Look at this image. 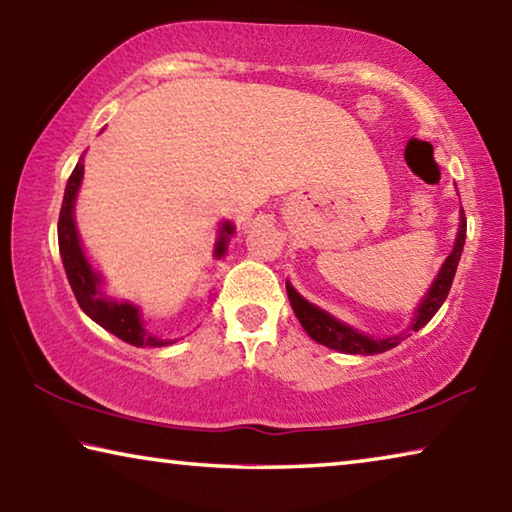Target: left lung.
<instances>
[{"mask_svg": "<svg viewBox=\"0 0 512 512\" xmlns=\"http://www.w3.org/2000/svg\"><path fill=\"white\" fill-rule=\"evenodd\" d=\"M465 230H467V223H465V212L461 207V210H458V232H456L452 253L447 255L443 266H440V271L436 273V277H433L431 287L418 302V307L413 309L409 327L400 334L372 336V334L361 332V329L343 323V320L332 316L329 311L316 307L314 302H309L305 296H300L296 287L287 280V296H289L293 314H296L302 329H305L311 339L320 345H325L329 350H339L343 354H363V357L391 350L395 345H400L411 332H418V329L427 325L429 320L436 316V311L443 307V302L447 300V293L452 289L458 262H461L463 246H465Z\"/></svg>", "mask_w": 512, "mask_h": 512, "instance_id": "8db88e82", "label": "left lung"}]
</instances>
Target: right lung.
Listing matches in <instances>:
<instances>
[{
	"mask_svg": "<svg viewBox=\"0 0 512 512\" xmlns=\"http://www.w3.org/2000/svg\"><path fill=\"white\" fill-rule=\"evenodd\" d=\"M83 173L85 167L81 155L72 176L67 180L63 207H60L58 216L60 259H63L69 287L74 291L76 302H79L85 316H90L94 323L101 325L106 332L115 334L117 339L124 343L135 345V348H167V345H173L178 339H160L158 334L146 329L140 305H135L131 300H119L115 296H110L106 289V277L94 268L88 253H85L79 228H76V198H79L83 185ZM235 232L237 228L232 221L219 223V232H216L212 250L214 259L225 257L230 239L235 237Z\"/></svg>",
	"mask_w": 512,
	"mask_h": 512,
	"instance_id": "obj_1",
	"label": "right lung"
}]
</instances>
